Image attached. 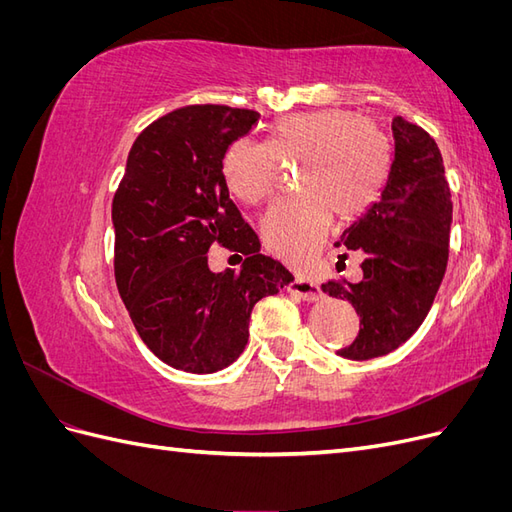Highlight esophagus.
Wrapping results in <instances>:
<instances>
[{
  "label": "esophagus",
  "mask_w": 512,
  "mask_h": 512,
  "mask_svg": "<svg viewBox=\"0 0 512 512\" xmlns=\"http://www.w3.org/2000/svg\"><path fill=\"white\" fill-rule=\"evenodd\" d=\"M288 290H290V294H294V297H301L303 301L322 299L320 286L314 284V282H309V280H303V277H294V280L288 286Z\"/></svg>",
  "instance_id": "34e87169"
}]
</instances>
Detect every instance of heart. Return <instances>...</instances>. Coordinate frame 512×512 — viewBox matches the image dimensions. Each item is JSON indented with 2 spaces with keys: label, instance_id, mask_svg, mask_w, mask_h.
Segmentation results:
<instances>
[{
  "label": "heart",
  "instance_id": "obj_1",
  "mask_svg": "<svg viewBox=\"0 0 512 512\" xmlns=\"http://www.w3.org/2000/svg\"><path fill=\"white\" fill-rule=\"evenodd\" d=\"M282 160H301L297 179L305 192L265 215L262 237L288 265L305 267L333 213L348 222L378 198L391 173L393 145L378 123L346 108L290 115L273 123L269 143L239 138L226 149V188L247 205L265 203L280 188Z\"/></svg>",
  "mask_w": 512,
  "mask_h": 512
}]
</instances>
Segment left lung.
<instances>
[{"instance_id": "1", "label": "left lung", "mask_w": 512, "mask_h": 512, "mask_svg": "<svg viewBox=\"0 0 512 512\" xmlns=\"http://www.w3.org/2000/svg\"><path fill=\"white\" fill-rule=\"evenodd\" d=\"M393 138L380 198L335 243L363 254V277L322 284V292L350 301L361 316L359 335L337 352L350 361L374 359L408 342L429 314L448 262L453 203L442 153L404 117L393 119Z\"/></svg>"}]
</instances>
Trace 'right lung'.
<instances>
[{
    "label": "right lung",
    "instance_id": "right-lung-1",
    "mask_svg": "<svg viewBox=\"0 0 512 512\" xmlns=\"http://www.w3.org/2000/svg\"><path fill=\"white\" fill-rule=\"evenodd\" d=\"M260 115L220 104L183 106L134 141L113 198L115 280L145 346L166 365L213 374L235 363L254 305L294 277L260 254V239L230 200L226 149ZM213 242L246 256L242 271L213 274Z\"/></svg>",
    "mask_w": 512,
    "mask_h": 512
}]
</instances>
